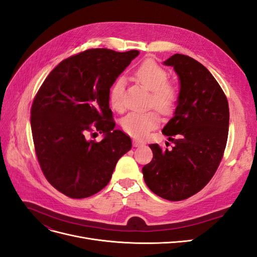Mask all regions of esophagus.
Returning a JSON list of instances; mask_svg holds the SVG:
<instances>
[{"label": "esophagus", "instance_id": "obj_1", "mask_svg": "<svg viewBox=\"0 0 257 257\" xmlns=\"http://www.w3.org/2000/svg\"><path fill=\"white\" fill-rule=\"evenodd\" d=\"M133 145H134V147H141V146H144L145 143H144V142H141V141H138V139H134V141H133Z\"/></svg>", "mask_w": 257, "mask_h": 257}]
</instances>
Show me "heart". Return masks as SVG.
I'll return each mask as SVG.
<instances>
[{
  "mask_svg": "<svg viewBox=\"0 0 257 257\" xmlns=\"http://www.w3.org/2000/svg\"><path fill=\"white\" fill-rule=\"evenodd\" d=\"M136 80L151 92L150 104L163 113L174 111L179 98V90L172 82H166L168 74L152 60H146L134 72ZM124 80L116 79L109 91V102L116 111L123 110ZM160 118L155 111L130 112L121 121L123 131L134 138H144L157 127Z\"/></svg>",
  "mask_w": 257,
  "mask_h": 257,
  "instance_id": "obj_1",
  "label": "heart"
}]
</instances>
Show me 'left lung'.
Masks as SVG:
<instances>
[{"label": "left lung", "mask_w": 257, "mask_h": 257, "mask_svg": "<svg viewBox=\"0 0 257 257\" xmlns=\"http://www.w3.org/2000/svg\"><path fill=\"white\" fill-rule=\"evenodd\" d=\"M163 64L174 67L180 83L174 116L162 131L174 147L149 145L153 159L143 174L154 194L177 201L199 192L216 172L226 147L229 109L220 84L199 62L176 53Z\"/></svg>", "instance_id": "8db88e82"}]
</instances>
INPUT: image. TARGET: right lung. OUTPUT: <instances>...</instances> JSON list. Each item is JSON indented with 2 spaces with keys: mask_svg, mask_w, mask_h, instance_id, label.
Returning a JSON list of instances; mask_svg holds the SVG:
<instances>
[{
  "mask_svg": "<svg viewBox=\"0 0 257 257\" xmlns=\"http://www.w3.org/2000/svg\"><path fill=\"white\" fill-rule=\"evenodd\" d=\"M138 54L85 50L62 61L38 90L31 108L35 151L46 179L64 195H94L131 150V138L114 130L109 91ZM93 130L104 134L99 143L87 138Z\"/></svg>",
  "mask_w": 257,
  "mask_h": 257,
  "instance_id": "add662e5",
  "label": "right lung"
}]
</instances>
